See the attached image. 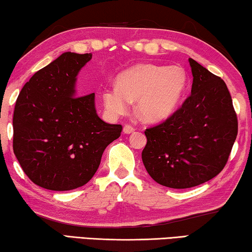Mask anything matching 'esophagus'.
Segmentation results:
<instances>
[{
	"mask_svg": "<svg viewBox=\"0 0 252 252\" xmlns=\"http://www.w3.org/2000/svg\"><path fill=\"white\" fill-rule=\"evenodd\" d=\"M134 127L133 126H130V125H125L124 126V128H123V131H124V134H131V133H134Z\"/></svg>",
	"mask_w": 252,
	"mask_h": 252,
	"instance_id": "34e87169",
	"label": "esophagus"
}]
</instances>
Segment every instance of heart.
<instances>
[{"instance_id":"heart-1","label":"heart","mask_w":252,"mask_h":252,"mask_svg":"<svg viewBox=\"0 0 252 252\" xmlns=\"http://www.w3.org/2000/svg\"><path fill=\"white\" fill-rule=\"evenodd\" d=\"M188 86L185 70L179 65L138 64L122 72L117 86L102 92V101L110 115L125 114L130 101L147 123L162 122L176 110Z\"/></svg>"}]
</instances>
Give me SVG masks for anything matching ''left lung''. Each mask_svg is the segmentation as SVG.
Returning a JSON list of instances; mask_svg holds the SVG:
<instances>
[{"label": "left lung", "instance_id": "obj_1", "mask_svg": "<svg viewBox=\"0 0 252 252\" xmlns=\"http://www.w3.org/2000/svg\"><path fill=\"white\" fill-rule=\"evenodd\" d=\"M191 94L166 121L145 130L142 159L158 184L189 189L223 170L238 134L225 82L189 58Z\"/></svg>", "mask_w": 252, "mask_h": 252}]
</instances>
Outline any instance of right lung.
I'll use <instances>...</instances> for the list:
<instances>
[{
	"mask_svg": "<svg viewBox=\"0 0 252 252\" xmlns=\"http://www.w3.org/2000/svg\"><path fill=\"white\" fill-rule=\"evenodd\" d=\"M92 53L64 52L31 77L16 99L13 151L33 183L69 191L88 183L122 125L98 117L94 94L80 96L77 75Z\"/></svg>",
	"mask_w": 252,
	"mask_h": 252,
	"instance_id": "right-lung-1",
	"label": "right lung"
}]
</instances>
